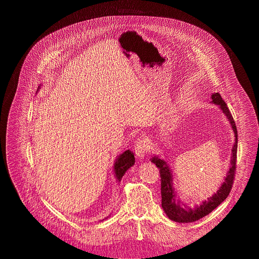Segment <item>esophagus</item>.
<instances>
[{"label":"esophagus","mask_w":259,"mask_h":259,"mask_svg":"<svg viewBox=\"0 0 259 259\" xmlns=\"http://www.w3.org/2000/svg\"><path fill=\"white\" fill-rule=\"evenodd\" d=\"M148 142L147 140L145 139H140L138 140L137 144H135L134 146V151H135V154H137V157L140 159V160H143L148 152Z\"/></svg>","instance_id":"obj_1"}]
</instances>
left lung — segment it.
I'll return each instance as SVG.
<instances>
[{"label": "left lung", "instance_id": "1", "mask_svg": "<svg viewBox=\"0 0 259 259\" xmlns=\"http://www.w3.org/2000/svg\"><path fill=\"white\" fill-rule=\"evenodd\" d=\"M211 103L219 106V108L223 111L228 121L230 122V127L232 128L234 132V144L232 147V153H231L230 166L227 171L225 181L217 190V192L212 196L208 197L207 200L201 201L200 205H196L194 208L189 207L186 202L182 201L178 196L176 190L174 187V175L173 171L168 162L159 157L158 155H153L151 157V162L156 165L159 169L160 181H161V208L166 213V215L173 222L176 223H194L206 215L210 214L215 208L219 207L221 203L228 197L231 189H232L235 168H236V153H237V129L235 126V121L231 115L227 104L222 99L220 93L211 94Z\"/></svg>", "mask_w": 259, "mask_h": 259}]
</instances>
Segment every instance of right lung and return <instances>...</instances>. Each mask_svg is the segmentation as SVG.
Wrapping results in <instances>:
<instances>
[{
    "mask_svg": "<svg viewBox=\"0 0 259 259\" xmlns=\"http://www.w3.org/2000/svg\"><path fill=\"white\" fill-rule=\"evenodd\" d=\"M40 87H42V85L39 84L38 89L36 90V92L39 91ZM134 162H135L134 153H133L132 151H130V150L124 151V152L120 153V154L116 157V159H115V161H114V164H113V173H114V176H115V179H116V181H117L118 184L120 183V181H121V179H122V176H124V174L126 173V171L134 165ZM107 219H108V216L106 217L105 220H107ZM103 221H104V220H103Z\"/></svg>",
    "mask_w": 259,
    "mask_h": 259,
    "instance_id": "right-lung-1",
    "label": "right lung"
}]
</instances>
